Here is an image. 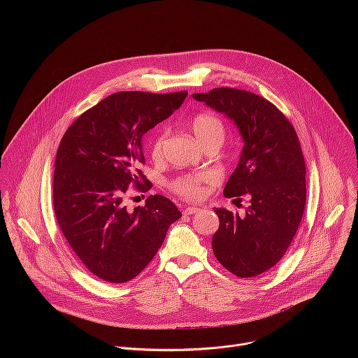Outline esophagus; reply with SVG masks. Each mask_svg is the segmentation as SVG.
<instances>
[{
    "mask_svg": "<svg viewBox=\"0 0 358 358\" xmlns=\"http://www.w3.org/2000/svg\"><path fill=\"white\" fill-rule=\"evenodd\" d=\"M200 210V208L197 206V205H189L185 210H183V213L185 215H194V213H197Z\"/></svg>",
    "mask_w": 358,
    "mask_h": 358,
    "instance_id": "obj_1",
    "label": "esophagus"
}]
</instances>
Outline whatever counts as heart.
Instances as JSON below:
<instances>
[{"mask_svg": "<svg viewBox=\"0 0 358 358\" xmlns=\"http://www.w3.org/2000/svg\"><path fill=\"white\" fill-rule=\"evenodd\" d=\"M192 128H193L196 138L200 141L201 145H204L205 142H208L210 139L223 141V136H224V128H223L222 121L217 117L208 114V113L197 114L192 121ZM166 135H168L166 128H161L157 132L153 143H152V149H150V153L154 159H158L162 157ZM208 180H209L208 175H186V176H179V178L173 179L171 182V187L182 196H186L190 199H197V197L203 196L204 183Z\"/></svg>", "mask_w": 358, "mask_h": 358, "instance_id": "1", "label": "heart"}]
</instances>
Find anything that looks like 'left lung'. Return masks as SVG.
Instances as JSON below:
<instances>
[{"instance_id":"obj_1","label":"left lung","mask_w":358,"mask_h":358,"mask_svg":"<svg viewBox=\"0 0 358 358\" xmlns=\"http://www.w3.org/2000/svg\"><path fill=\"white\" fill-rule=\"evenodd\" d=\"M193 98L231 120L244 143L223 194H247L251 204L243 216L213 208L220 222L213 254L237 277L263 274L287 252L305 210L306 165L298 135L273 103L252 92L215 88Z\"/></svg>"}]
</instances>
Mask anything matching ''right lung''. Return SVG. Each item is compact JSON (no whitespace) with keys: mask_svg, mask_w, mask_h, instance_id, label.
<instances>
[{"mask_svg":"<svg viewBox=\"0 0 358 358\" xmlns=\"http://www.w3.org/2000/svg\"><path fill=\"white\" fill-rule=\"evenodd\" d=\"M186 96V91L113 94L83 113L60 141L53 172L55 215L74 254L103 281L135 278L182 216L159 194L128 210L124 194L131 183L143 192L152 187L139 169L146 161L142 138Z\"/></svg>","mask_w":358,"mask_h":358,"instance_id":"add662e5","label":"right lung"}]
</instances>
